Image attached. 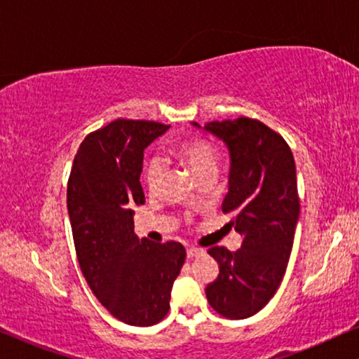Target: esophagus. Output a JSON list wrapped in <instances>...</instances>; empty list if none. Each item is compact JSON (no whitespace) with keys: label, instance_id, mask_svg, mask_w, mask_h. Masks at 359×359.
<instances>
[{"label":"esophagus","instance_id":"34e87169","mask_svg":"<svg viewBox=\"0 0 359 359\" xmlns=\"http://www.w3.org/2000/svg\"><path fill=\"white\" fill-rule=\"evenodd\" d=\"M198 255H203L201 248H196V247L187 248V256H189V258H194V256H198Z\"/></svg>","mask_w":359,"mask_h":359}]
</instances>
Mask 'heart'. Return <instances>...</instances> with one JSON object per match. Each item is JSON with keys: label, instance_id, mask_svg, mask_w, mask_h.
<instances>
[{"label": "heart", "instance_id": "obj_1", "mask_svg": "<svg viewBox=\"0 0 359 359\" xmlns=\"http://www.w3.org/2000/svg\"><path fill=\"white\" fill-rule=\"evenodd\" d=\"M172 154L180 163L187 164L195 175V179L206 172H217L219 168V148L206 138H190L179 142L172 148ZM165 168L159 159H151L147 164L145 180L148 189L158 191L163 184Z\"/></svg>", "mask_w": 359, "mask_h": 359}]
</instances>
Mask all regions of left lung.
Instances as JSON below:
<instances>
[{
  "instance_id": "1",
  "label": "left lung",
  "mask_w": 359,
  "mask_h": 359,
  "mask_svg": "<svg viewBox=\"0 0 359 359\" xmlns=\"http://www.w3.org/2000/svg\"><path fill=\"white\" fill-rule=\"evenodd\" d=\"M226 145L231 158L222 211L243 242L240 250H208L219 264L206 287L211 306L224 318L247 319L274 297L285 274L299 216L297 168L285 140L263 122L238 117L201 127Z\"/></svg>"
}]
</instances>
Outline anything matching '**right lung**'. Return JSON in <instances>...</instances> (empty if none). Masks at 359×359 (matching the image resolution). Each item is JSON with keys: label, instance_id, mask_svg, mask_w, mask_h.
Masks as SVG:
<instances>
[{"label": "right lung", "instance_id": "1", "mask_svg": "<svg viewBox=\"0 0 359 359\" xmlns=\"http://www.w3.org/2000/svg\"><path fill=\"white\" fill-rule=\"evenodd\" d=\"M169 127L117 119L90 133L76 154L67 185L80 269L112 316L137 327L164 319L185 261L179 242L151 243L133 232V206L145 203L143 151Z\"/></svg>", "mask_w": 359, "mask_h": 359}]
</instances>
